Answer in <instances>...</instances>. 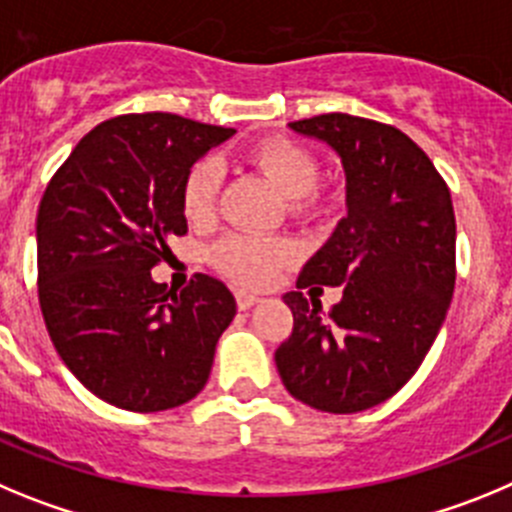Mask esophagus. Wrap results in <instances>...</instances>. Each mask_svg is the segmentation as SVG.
<instances>
[{
  "instance_id": "obj_1",
  "label": "esophagus",
  "mask_w": 512,
  "mask_h": 512,
  "mask_svg": "<svg viewBox=\"0 0 512 512\" xmlns=\"http://www.w3.org/2000/svg\"><path fill=\"white\" fill-rule=\"evenodd\" d=\"M257 301H260V298L252 296V293H247V290H237V306H239V311H247V308L255 306Z\"/></svg>"
}]
</instances>
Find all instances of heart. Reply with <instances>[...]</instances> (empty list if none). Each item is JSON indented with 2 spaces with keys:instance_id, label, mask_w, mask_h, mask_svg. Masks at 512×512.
<instances>
[{
  "instance_id": "1",
  "label": "heart",
  "mask_w": 512,
  "mask_h": 512,
  "mask_svg": "<svg viewBox=\"0 0 512 512\" xmlns=\"http://www.w3.org/2000/svg\"><path fill=\"white\" fill-rule=\"evenodd\" d=\"M255 168H260L285 199H308L319 183V165L306 147L288 137H265L255 142L247 153ZM222 188V165L214 158H201L186 170L181 186L183 214L193 224H206L216 211V199ZM298 255L296 245L285 237L262 234H227L211 247V265L229 280L247 288H262L273 283L275 275Z\"/></svg>"
}]
</instances>
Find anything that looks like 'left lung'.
I'll list each match as a JSON object with an SVG mask.
<instances>
[{"mask_svg":"<svg viewBox=\"0 0 512 512\" xmlns=\"http://www.w3.org/2000/svg\"><path fill=\"white\" fill-rule=\"evenodd\" d=\"M288 127L342 158L347 216L283 296L293 331L275 365L285 390L316 411H367L411 380L446 319L457 280L451 193L393 124L334 112ZM316 282L342 284L343 301L324 312L302 296Z\"/></svg>","mask_w":512,"mask_h":512,"instance_id":"obj_1","label":"left lung"}]
</instances>
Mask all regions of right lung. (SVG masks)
Returning a JSON list of instances; mask_svg holds the SVG:
<instances>
[{
  "label": "right lung",
  "instance_id": "1",
  "mask_svg": "<svg viewBox=\"0 0 512 512\" xmlns=\"http://www.w3.org/2000/svg\"><path fill=\"white\" fill-rule=\"evenodd\" d=\"M234 130L168 112L96 124L38 209V298L50 342L96 398L168 411L204 390L237 303L196 273L176 293L150 270L188 232L186 170Z\"/></svg>",
  "mask_w": 512,
  "mask_h": 512
}]
</instances>
